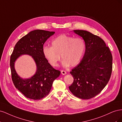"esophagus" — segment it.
I'll return each mask as SVG.
<instances>
[{"label": "esophagus", "instance_id": "esophagus-1", "mask_svg": "<svg viewBox=\"0 0 122 122\" xmlns=\"http://www.w3.org/2000/svg\"><path fill=\"white\" fill-rule=\"evenodd\" d=\"M61 73L62 75H66V74H67L66 72L65 71H64V70H61Z\"/></svg>", "mask_w": 122, "mask_h": 122}]
</instances>
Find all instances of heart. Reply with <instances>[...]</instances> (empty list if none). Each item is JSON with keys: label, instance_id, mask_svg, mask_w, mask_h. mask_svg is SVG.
<instances>
[{"label": "heart", "instance_id": "b5f03b06", "mask_svg": "<svg viewBox=\"0 0 122 122\" xmlns=\"http://www.w3.org/2000/svg\"><path fill=\"white\" fill-rule=\"evenodd\" d=\"M52 46H44L43 54L47 61L53 67H56L62 59V67L67 68L78 65L83 56L86 44L83 39L74 38L72 36L61 35L51 42Z\"/></svg>", "mask_w": 122, "mask_h": 122}]
</instances>
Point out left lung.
<instances>
[{
	"label": "left lung",
	"mask_w": 122,
	"mask_h": 122,
	"mask_svg": "<svg viewBox=\"0 0 122 122\" xmlns=\"http://www.w3.org/2000/svg\"><path fill=\"white\" fill-rule=\"evenodd\" d=\"M86 44L83 57L70 74L74 81L69 86L76 97L89 99L99 94L108 82L112 68L109 48L99 36L83 30H74Z\"/></svg>",
	"instance_id": "8db88e82"
}]
</instances>
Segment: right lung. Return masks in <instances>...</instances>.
<instances>
[{
	"instance_id": "add662e5",
	"label": "right lung",
	"mask_w": 122,
	"mask_h": 122,
	"mask_svg": "<svg viewBox=\"0 0 122 122\" xmlns=\"http://www.w3.org/2000/svg\"><path fill=\"white\" fill-rule=\"evenodd\" d=\"M54 33L41 29L30 31L16 43L10 56V67L14 86L29 99L37 100L46 97L49 93L53 81L61 74V72L54 69L43 54L44 43ZM23 55L31 56L36 65L35 74L28 79L22 78L14 68L15 61Z\"/></svg>"
}]
</instances>
